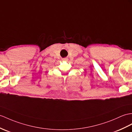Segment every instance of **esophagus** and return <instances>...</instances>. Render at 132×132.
<instances>
[{
	"label": "esophagus",
	"instance_id": "esophagus-1",
	"mask_svg": "<svg viewBox=\"0 0 132 132\" xmlns=\"http://www.w3.org/2000/svg\"><path fill=\"white\" fill-rule=\"evenodd\" d=\"M63 60L64 61H67V60H68V59L66 58V57H65V58H63Z\"/></svg>",
	"mask_w": 132,
	"mask_h": 132
}]
</instances>
